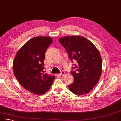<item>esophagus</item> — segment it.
<instances>
[{
	"label": "esophagus",
	"instance_id": "34e87169",
	"mask_svg": "<svg viewBox=\"0 0 121 121\" xmlns=\"http://www.w3.org/2000/svg\"><path fill=\"white\" fill-rule=\"evenodd\" d=\"M65 72H64V71H61V73H60L59 74V76H64L65 75Z\"/></svg>",
	"mask_w": 121,
	"mask_h": 121
}]
</instances>
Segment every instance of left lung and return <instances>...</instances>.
Instances as JSON below:
<instances>
[{
  "label": "left lung",
  "mask_w": 121,
  "mask_h": 121,
  "mask_svg": "<svg viewBox=\"0 0 121 121\" xmlns=\"http://www.w3.org/2000/svg\"><path fill=\"white\" fill-rule=\"evenodd\" d=\"M71 61H76L71 74L74 82L69 85L72 93L77 95L89 93L98 83L102 70L99 52L91 41L83 36H67L59 39Z\"/></svg>",
  "instance_id": "obj_1"
}]
</instances>
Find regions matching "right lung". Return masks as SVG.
<instances>
[{
    "instance_id": "right-lung-1",
    "label": "right lung",
    "mask_w": 121,
    "mask_h": 121,
    "mask_svg": "<svg viewBox=\"0 0 121 121\" xmlns=\"http://www.w3.org/2000/svg\"><path fill=\"white\" fill-rule=\"evenodd\" d=\"M53 39L49 36H37L30 39L15 56L13 69L21 85L36 95L49 91L55 78L44 71V61L48 48Z\"/></svg>"
}]
</instances>
